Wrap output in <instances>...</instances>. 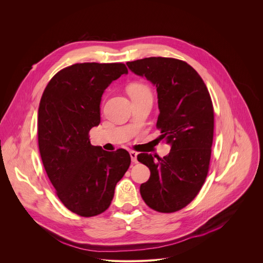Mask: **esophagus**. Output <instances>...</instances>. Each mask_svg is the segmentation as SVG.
Wrapping results in <instances>:
<instances>
[{"instance_id":"esophagus-1","label":"esophagus","mask_w":263,"mask_h":263,"mask_svg":"<svg viewBox=\"0 0 263 263\" xmlns=\"http://www.w3.org/2000/svg\"><path fill=\"white\" fill-rule=\"evenodd\" d=\"M137 153L136 152H134V151H131L130 152V156H131V160H132V162L133 163H136L137 162Z\"/></svg>"}]
</instances>
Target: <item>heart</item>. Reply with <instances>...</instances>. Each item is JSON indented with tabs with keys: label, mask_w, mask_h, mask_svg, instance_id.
Returning a JSON list of instances; mask_svg holds the SVG:
<instances>
[{
	"label": "heart",
	"mask_w": 263,
	"mask_h": 263,
	"mask_svg": "<svg viewBox=\"0 0 263 263\" xmlns=\"http://www.w3.org/2000/svg\"><path fill=\"white\" fill-rule=\"evenodd\" d=\"M128 91L129 95L131 96V98H137V97H141V96H146V95H151L149 92V89L141 83H133L128 87Z\"/></svg>",
	"instance_id": "b5f03b06"
}]
</instances>
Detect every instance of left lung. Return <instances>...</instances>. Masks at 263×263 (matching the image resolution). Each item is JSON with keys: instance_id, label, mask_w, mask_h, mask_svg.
<instances>
[{"instance_id": "obj_1", "label": "left lung", "mask_w": 263, "mask_h": 263, "mask_svg": "<svg viewBox=\"0 0 263 263\" xmlns=\"http://www.w3.org/2000/svg\"><path fill=\"white\" fill-rule=\"evenodd\" d=\"M129 69L157 88L160 139L171 145L160 158L139 154L151 172L140 185L144 203L158 212L189 205L205 182L211 156L214 116L209 91L200 74L184 61L149 57L127 62Z\"/></svg>"}]
</instances>
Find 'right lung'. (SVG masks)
I'll return each mask as SVG.
<instances>
[{
    "instance_id": "add662e5",
    "label": "right lung",
    "mask_w": 263,
    "mask_h": 263,
    "mask_svg": "<svg viewBox=\"0 0 263 263\" xmlns=\"http://www.w3.org/2000/svg\"><path fill=\"white\" fill-rule=\"evenodd\" d=\"M127 73L124 63L72 64L55 74L41 100L39 146L45 170L59 200L81 216L98 215L110 206L131 163L126 149L107 152L88 136L100 124L105 89Z\"/></svg>"
}]
</instances>
